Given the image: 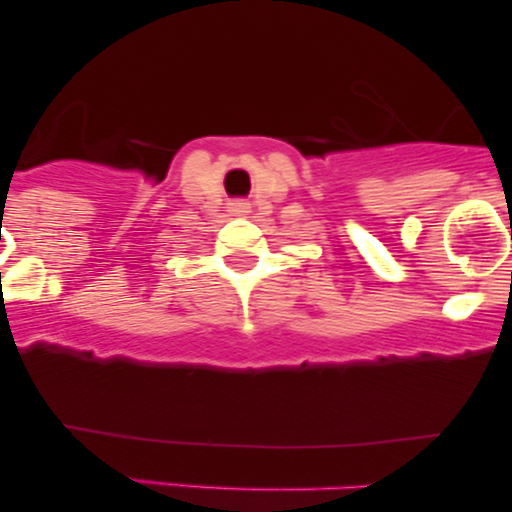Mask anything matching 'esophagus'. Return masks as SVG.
I'll return each instance as SVG.
<instances>
[{"label":"esophagus","mask_w":512,"mask_h":512,"mask_svg":"<svg viewBox=\"0 0 512 512\" xmlns=\"http://www.w3.org/2000/svg\"><path fill=\"white\" fill-rule=\"evenodd\" d=\"M231 214H248V202H243V199H236V202H231Z\"/></svg>","instance_id":"esophagus-1"}]
</instances>
